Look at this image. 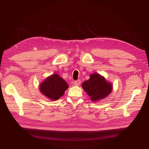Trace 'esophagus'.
I'll return each instance as SVG.
<instances>
[{
	"label": "esophagus",
	"mask_w": 149,
	"mask_h": 149,
	"mask_svg": "<svg viewBox=\"0 0 149 149\" xmlns=\"http://www.w3.org/2000/svg\"><path fill=\"white\" fill-rule=\"evenodd\" d=\"M80 83H81V81L79 80V79L75 81L74 82V84L75 86H79V85L80 84Z\"/></svg>",
	"instance_id": "obj_1"
}]
</instances>
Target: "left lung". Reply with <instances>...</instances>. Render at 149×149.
<instances>
[{"label": "left lung", "instance_id": "1", "mask_svg": "<svg viewBox=\"0 0 149 149\" xmlns=\"http://www.w3.org/2000/svg\"><path fill=\"white\" fill-rule=\"evenodd\" d=\"M82 88L93 101L105 98L111 93L112 84L98 73L90 75V78L82 83Z\"/></svg>", "mask_w": 149, "mask_h": 149}]
</instances>
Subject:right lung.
I'll list each match as a JSON object with an SVG mask.
<instances>
[{
	"label": "right lung",
	"mask_w": 149,
	"mask_h": 149,
	"mask_svg": "<svg viewBox=\"0 0 149 149\" xmlns=\"http://www.w3.org/2000/svg\"><path fill=\"white\" fill-rule=\"evenodd\" d=\"M68 84L58 74L48 76L40 85V90L42 94L52 101L58 100L63 95Z\"/></svg>",
	"instance_id": "1"
}]
</instances>
